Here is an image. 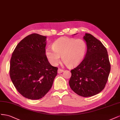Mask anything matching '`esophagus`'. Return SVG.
Returning a JSON list of instances; mask_svg holds the SVG:
<instances>
[{
    "instance_id": "obj_1",
    "label": "esophagus",
    "mask_w": 120,
    "mask_h": 120,
    "mask_svg": "<svg viewBox=\"0 0 120 120\" xmlns=\"http://www.w3.org/2000/svg\"><path fill=\"white\" fill-rule=\"evenodd\" d=\"M63 71H64V70H62V69H58V74H60V73H62Z\"/></svg>"
}]
</instances>
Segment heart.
I'll return each instance as SVG.
<instances>
[{
    "mask_svg": "<svg viewBox=\"0 0 120 120\" xmlns=\"http://www.w3.org/2000/svg\"><path fill=\"white\" fill-rule=\"evenodd\" d=\"M52 47L46 49V55L53 65H56L60 56L63 62L69 67L79 64L83 60L87 50V45L83 40L67 37L57 39Z\"/></svg>",
    "mask_w": 120,
    "mask_h": 120,
    "instance_id": "heart-1",
    "label": "heart"
}]
</instances>
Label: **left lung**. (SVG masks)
Wrapping results in <instances>:
<instances>
[{
	"mask_svg": "<svg viewBox=\"0 0 120 120\" xmlns=\"http://www.w3.org/2000/svg\"><path fill=\"white\" fill-rule=\"evenodd\" d=\"M83 39L87 44L86 55L78 66L71 70L69 83L77 94L87 97L104 89L111 65L107 50L101 41L89 33H85Z\"/></svg>",
	"mask_w": 120,
	"mask_h": 120,
	"instance_id": "1",
	"label": "left lung"
}]
</instances>
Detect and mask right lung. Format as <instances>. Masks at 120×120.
Here are the masks:
<instances>
[{
    "mask_svg": "<svg viewBox=\"0 0 120 120\" xmlns=\"http://www.w3.org/2000/svg\"><path fill=\"white\" fill-rule=\"evenodd\" d=\"M46 36L33 33L16 46L10 60V76L17 90L31 100L42 98L52 87L58 68L45 55Z\"/></svg>",
    "mask_w": 120,
    "mask_h": 120,
    "instance_id": "add662e5",
    "label": "right lung"
}]
</instances>
